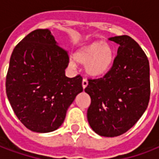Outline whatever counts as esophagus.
<instances>
[{
    "label": "esophagus",
    "instance_id": "obj_1",
    "mask_svg": "<svg viewBox=\"0 0 159 159\" xmlns=\"http://www.w3.org/2000/svg\"><path fill=\"white\" fill-rule=\"evenodd\" d=\"M87 86H88V80L84 79V80H82V87H83V89H85Z\"/></svg>",
    "mask_w": 159,
    "mask_h": 159
}]
</instances>
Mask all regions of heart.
<instances>
[{
  "instance_id": "1",
  "label": "heart",
  "mask_w": 159,
  "mask_h": 159,
  "mask_svg": "<svg viewBox=\"0 0 159 159\" xmlns=\"http://www.w3.org/2000/svg\"><path fill=\"white\" fill-rule=\"evenodd\" d=\"M74 61L79 64L85 65L86 73L92 78L106 76L114 67L116 61L115 50L108 43L103 41L92 42L74 54ZM74 68L76 63L70 62Z\"/></svg>"
}]
</instances>
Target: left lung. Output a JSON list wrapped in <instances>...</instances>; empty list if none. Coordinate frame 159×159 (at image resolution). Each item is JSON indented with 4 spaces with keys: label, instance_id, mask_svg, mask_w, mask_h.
<instances>
[{
    "label": "left lung",
    "instance_id": "1",
    "mask_svg": "<svg viewBox=\"0 0 159 159\" xmlns=\"http://www.w3.org/2000/svg\"><path fill=\"white\" fill-rule=\"evenodd\" d=\"M119 45L112 70L89 80L91 103L87 118L102 137H118L131 129L146 111L150 97L149 62L140 46L128 35L108 39Z\"/></svg>",
    "mask_w": 159,
    "mask_h": 159
}]
</instances>
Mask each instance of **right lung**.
Instances as JSON below:
<instances>
[{
    "label": "right lung",
    "instance_id": "right-lung-1",
    "mask_svg": "<svg viewBox=\"0 0 159 159\" xmlns=\"http://www.w3.org/2000/svg\"><path fill=\"white\" fill-rule=\"evenodd\" d=\"M68 51L48 29L31 31L11 53L6 76V94L19 120L30 130L47 133L63 123L82 78H68Z\"/></svg>",
    "mask_w": 159,
    "mask_h": 159
}]
</instances>
